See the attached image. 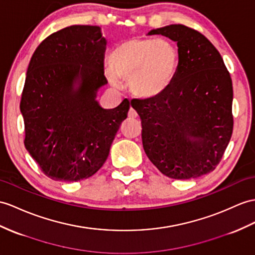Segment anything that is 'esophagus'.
<instances>
[{
  "label": "esophagus",
  "mask_w": 255,
  "mask_h": 255,
  "mask_svg": "<svg viewBox=\"0 0 255 255\" xmlns=\"http://www.w3.org/2000/svg\"><path fill=\"white\" fill-rule=\"evenodd\" d=\"M128 118H132V119H134V118H137V113H136V110L134 108H129L128 110Z\"/></svg>",
  "instance_id": "1"
}]
</instances>
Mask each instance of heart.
<instances>
[{"instance_id":"b5f03b06","label":"heart","mask_w":255,"mask_h":255,"mask_svg":"<svg viewBox=\"0 0 255 255\" xmlns=\"http://www.w3.org/2000/svg\"><path fill=\"white\" fill-rule=\"evenodd\" d=\"M107 78L114 85L119 78L128 81L135 95L144 98L157 97L174 81L178 52L165 39L133 36L124 40L109 55Z\"/></svg>"}]
</instances>
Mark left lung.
<instances>
[{
  "label": "left lung",
  "instance_id": "1",
  "mask_svg": "<svg viewBox=\"0 0 255 255\" xmlns=\"http://www.w3.org/2000/svg\"><path fill=\"white\" fill-rule=\"evenodd\" d=\"M177 42L174 81L162 94L133 98L142 147L167 177L196 178L215 170L234 128L233 82L219 51L199 31L170 24L148 33Z\"/></svg>",
  "mask_w": 255,
  "mask_h": 255
}]
</instances>
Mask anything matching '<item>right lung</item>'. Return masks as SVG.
Masks as SVG:
<instances>
[{
    "label": "right lung",
    "mask_w": 255,
    "mask_h": 255,
    "mask_svg": "<svg viewBox=\"0 0 255 255\" xmlns=\"http://www.w3.org/2000/svg\"><path fill=\"white\" fill-rule=\"evenodd\" d=\"M106 41L97 26L74 24L48 35L28 66L20 99L24 147L44 174L61 182L94 175L127 119L129 102L103 109L96 92Z\"/></svg>",
    "instance_id": "right-lung-1"
}]
</instances>
